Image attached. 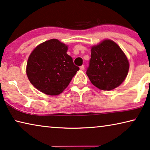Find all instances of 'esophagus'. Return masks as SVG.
Masks as SVG:
<instances>
[{"label": "esophagus", "mask_w": 150, "mask_h": 150, "mask_svg": "<svg viewBox=\"0 0 150 150\" xmlns=\"http://www.w3.org/2000/svg\"><path fill=\"white\" fill-rule=\"evenodd\" d=\"M80 70H84V66H80Z\"/></svg>", "instance_id": "1"}]
</instances>
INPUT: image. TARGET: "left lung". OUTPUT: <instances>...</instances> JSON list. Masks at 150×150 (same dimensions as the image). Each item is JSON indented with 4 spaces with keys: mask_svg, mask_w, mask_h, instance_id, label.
Listing matches in <instances>:
<instances>
[{
    "mask_svg": "<svg viewBox=\"0 0 150 150\" xmlns=\"http://www.w3.org/2000/svg\"><path fill=\"white\" fill-rule=\"evenodd\" d=\"M129 67L127 58L119 46L107 40L92 47L86 74L94 86L110 91L125 80Z\"/></svg>",
    "mask_w": 150,
    "mask_h": 150,
    "instance_id": "obj_1",
    "label": "left lung"
}]
</instances>
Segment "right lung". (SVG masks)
<instances>
[{"mask_svg": "<svg viewBox=\"0 0 150 150\" xmlns=\"http://www.w3.org/2000/svg\"><path fill=\"white\" fill-rule=\"evenodd\" d=\"M68 47L56 39L37 46L27 64V75L30 82L48 95L62 93L70 84L79 67L66 52Z\"/></svg>", "mask_w": 150, "mask_h": 150, "instance_id": "add662e5", "label": "right lung"}]
</instances>
